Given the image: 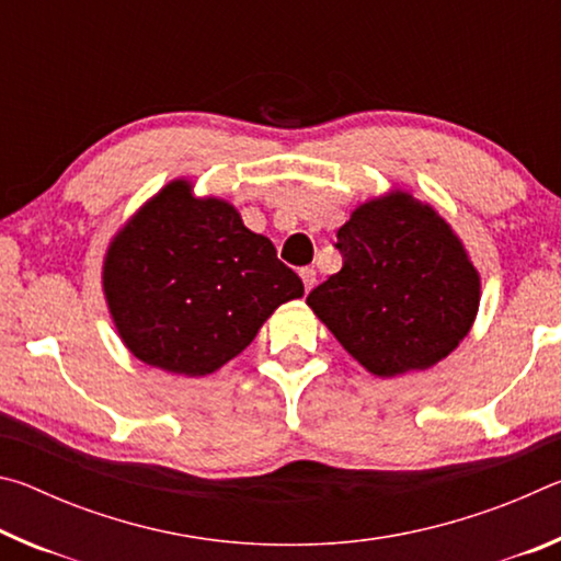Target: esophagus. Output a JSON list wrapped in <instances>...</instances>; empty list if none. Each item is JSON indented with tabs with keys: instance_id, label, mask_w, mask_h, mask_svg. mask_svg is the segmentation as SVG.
Masks as SVG:
<instances>
[{
	"instance_id": "34e87169",
	"label": "esophagus",
	"mask_w": 561,
	"mask_h": 561,
	"mask_svg": "<svg viewBox=\"0 0 561 561\" xmlns=\"http://www.w3.org/2000/svg\"><path fill=\"white\" fill-rule=\"evenodd\" d=\"M299 274H301L304 289H307V291L314 289V284H317V270H311V267H304Z\"/></svg>"
}]
</instances>
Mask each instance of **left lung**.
<instances>
[{"instance_id": "obj_1", "label": "left lung", "mask_w": 561, "mask_h": 561, "mask_svg": "<svg viewBox=\"0 0 561 561\" xmlns=\"http://www.w3.org/2000/svg\"><path fill=\"white\" fill-rule=\"evenodd\" d=\"M341 270L307 304L374 376L423 371L468 336L480 277L431 205L393 190L339 227Z\"/></svg>"}]
</instances>
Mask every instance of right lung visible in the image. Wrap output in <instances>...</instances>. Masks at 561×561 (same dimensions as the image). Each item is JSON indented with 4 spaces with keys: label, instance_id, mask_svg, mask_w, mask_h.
<instances>
[{
    "label": "right lung",
    "instance_id": "right-lung-1",
    "mask_svg": "<svg viewBox=\"0 0 561 561\" xmlns=\"http://www.w3.org/2000/svg\"><path fill=\"white\" fill-rule=\"evenodd\" d=\"M103 291L123 344L148 366L207 376L252 344L304 284L264 234L173 180L113 237Z\"/></svg>",
    "mask_w": 561,
    "mask_h": 561
}]
</instances>
